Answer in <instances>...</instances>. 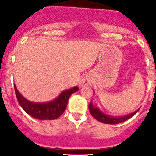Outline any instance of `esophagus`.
Listing matches in <instances>:
<instances>
[{
    "label": "esophagus",
    "instance_id": "34e87169",
    "mask_svg": "<svg viewBox=\"0 0 156 156\" xmlns=\"http://www.w3.org/2000/svg\"><path fill=\"white\" fill-rule=\"evenodd\" d=\"M85 82H86L85 79L83 80V81L81 82V86H83V85H85Z\"/></svg>",
    "mask_w": 156,
    "mask_h": 156
}]
</instances>
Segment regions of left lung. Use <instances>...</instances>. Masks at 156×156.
Instances as JSON below:
<instances>
[{"mask_svg":"<svg viewBox=\"0 0 156 156\" xmlns=\"http://www.w3.org/2000/svg\"><path fill=\"white\" fill-rule=\"evenodd\" d=\"M88 108H89L90 113L91 114V115L96 119V120L99 121V122L105 123V124H111V125H115V124H119L121 122H123L125 121L128 120L129 119L132 118V116L135 115L137 112L135 111V112H132L131 114L127 115L126 116H122V117H112V116H108L107 115L104 114V113L101 112L99 110V108H98L97 107H94L92 104V101L88 105Z\"/></svg>","mask_w":156,"mask_h":156,"instance_id":"left-lung-1","label":"left lung"}]
</instances>
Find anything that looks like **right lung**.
<instances>
[{"instance_id": "right-lung-1", "label": "right lung", "mask_w": 156, "mask_h": 156, "mask_svg": "<svg viewBox=\"0 0 156 156\" xmlns=\"http://www.w3.org/2000/svg\"><path fill=\"white\" fill-rule=\"evenodd\" d=\"M15 94L19 104L27 114L39 120H54L60 117L67 107L68 98L78 91V87L62 91L60 95L52 101L45 103H35L24 98L14 86Z\"/></svg>"}]
</instances>
